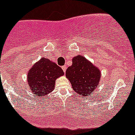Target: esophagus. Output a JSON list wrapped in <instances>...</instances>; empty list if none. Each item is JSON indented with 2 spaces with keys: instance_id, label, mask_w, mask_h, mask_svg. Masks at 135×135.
<instances>
[{
  "instance_id": "obj_1",
  "label": "esophagus",
  "mask_w": 135,
  "mask_h": 135,
  "mask_svg": "<svg viewBox=\"0 0 135 135\" xmlns=\"http://www.w3.org/2000/svg\"><path fill=\"white\" fill-rule=\"evenodd\" d=\"M62 69L63 71L64 72V73H66V69H67V67H66V66H62Z\"/></svg>"
}]
</instances>
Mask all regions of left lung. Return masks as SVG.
<instances>
[{
	"label": "left lung",
	"instance_id": "1",
	"mask_svg": "<svg viewBox=\"0 0 135 135\" xmlns=\"http://www.w3.org/2000/svg\"><path fill=\"white\" fill-rule=\"evenodd\" d=\"M72 62V65L66 69V78L75 92L82 97H88L99 85L100 70L81 55L73 57Z\"/></svg>",
	"mask_w": 135,
	"mask_h": 135
}]
</instances>
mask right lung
<instances>
[{
	"instance_id": "obj_1",
	"label": "right lung",
	"mask_w": 135,
	"mask_h": 135,
	"mask_svg": "<svg viewBox=\"0 0 135 135\" xmlns=\"http://www.w3.org/2000/svg\"><path fill=\"white\" fill-rule=\"evenodd\" d=\"M64 74L62 69L56 63L48 58H41L28 71L27 82L33 94L45 97L53 91L56 80Z\"/></svg>"
}]
</instances>
